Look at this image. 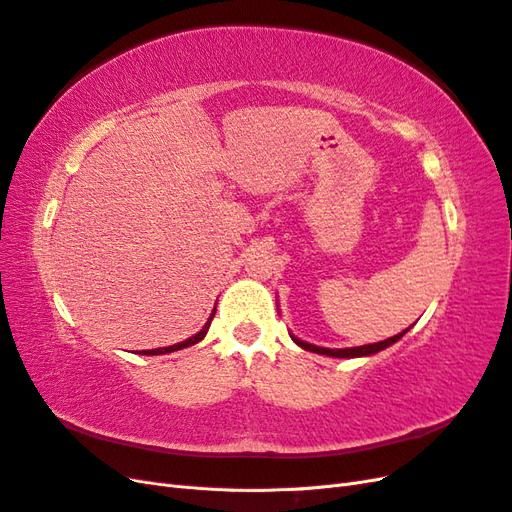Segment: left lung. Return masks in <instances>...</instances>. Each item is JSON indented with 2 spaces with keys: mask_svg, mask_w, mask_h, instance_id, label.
Wrapping results in <instances>:
<instances>
[{
  "mask_svg": "<svg viewBox=\"0 0 512 512\" xmlns=\"http://www.w3.org/2000/svg\"><path fill=\"white\" fill-rule=\"evenodd\" d=\"M406 331H408V329H406ZM406 331L399 333V335H393V337H389V339H384V342H378V344H367V346H359V348H344V350L318 348V346H314V344L301 342V339H297V337H292V339H294V344H299L303 350L318 352V354H327V356H337V359H352V356H367V354H376V352H380V350H384V348H389L391 344L397 342V339L404 337Z\"/></svg>",
  "mask_w": 512,
  "mask_h": 512,
  "instance_id": "1",
  "label": "left lung"
}]
</instances>
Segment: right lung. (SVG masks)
Returning <instances> with one entry per match:
<instances>
[{"mask_svg": "<svg viewBox=\"0 0 512 512\" xmlns=\"http://www.w3.org/2000/svg\"><path fill=\"white\" fill-rule=\"evenodd\" d=\"M211 320H213V314H211V318L207 320V324L203 329H200L194 337H190V339H185V342H181V344H175V346H168V348H156V350H143V354H166V352H175V350H181V348H188V346H194V344H198L200 339H203L205 335H207V331H209V327H211Z\"/></svg>", "mask_w": 512, "mask_h": 512, "instance_id": "add662e5", "label": "right lung"}]
</instances>
